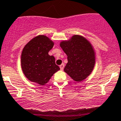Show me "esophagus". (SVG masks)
I'll return each instance as SVG.
<instances>
[{"instance_id":"34e87169","label":"esophagus","mask_w":121,"mask_h":121,"mask_svg":"<svg viewBox=\"0 0 121 121\" xmlns=\"http://www.w3.org/2000/svg\"><path fill=\"white\" fill-rule=\"evenodd\" d=\"M64 66H65L64 64H61V65H60V70H62H62L64 69Z\"/></svg>"}]
</instances>
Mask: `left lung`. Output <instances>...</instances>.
Wrapping results in <instances>:
<instances>
[{
	"label": "left lung",
	"instance_id": "8db88e82",
	"mask_svg": "<svg viewBox=\"0 0 121 121\" xmlns=\"http://www.w3.org/2000/svg\"><path fill=\"white\" fill-rule=\"evenodd\" d=\"M60 46L68 56L64 71L77 82L85 80L96 64V53L90 42L83 36L74 35L69 40L62 41Z\"/></svg>",
	"mask_w": 121,
	"mask_h": 121
}]
</instances>
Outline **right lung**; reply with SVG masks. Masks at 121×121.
I'll use <instances>...</instances> for the list:
<instances>
[{"label": "right lung", "instance_id": "1", "mask_svg": "<svg viewBox=\"0 0 121 121\" xmlns=\"http://www.w3.org/2000/svg\"><path fill=\"white\" fill-rule=\"evenodd\" d=\"M53 46L54 42L48 37L39 35L24 46L21 62L23 73L28 80L43 86L60 69L55 64V57L49 55Z\"/></svg>", "mask_w": 121, "mask_h": 121}]
</instances>
